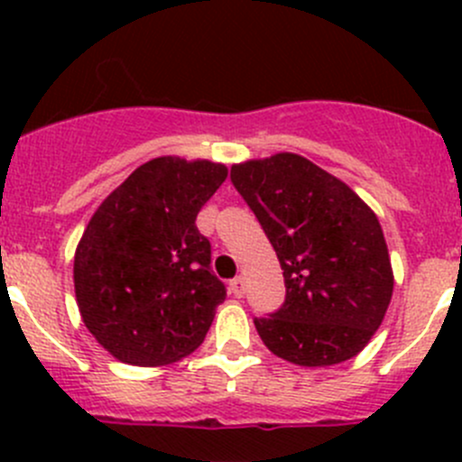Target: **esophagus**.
I'll return each mask as SVG.
<instances>
[{"instance_id": "1", "label": "esophagus", "mask_w": 462, "mask_h": 462, "mask_svg": "<svg viewBox=\"0 0 462 462\" xmlns=\"http://www.w3.org/2000/svg\"><path fill=\"white\" fill-rule=\"evenodd\" d=\"M230 292L235 297H244V292H245V282H244V277H235L230 282Z\"/></svg>"}]
</instances>
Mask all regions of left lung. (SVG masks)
<instances>
[{"label":"left lung","instance_id":"8db88e82","mask_svg":"<svg viewBox=\"0 0 462 462\" xmlns=\"http://www.w3.org/2000/svg\"><path fill=\"white\" fill-rule=\"evenodd\" d=\"M230 179L283 270L286 301L268 318H254L265 346L300 366L356 357L393 295L374 209L346 183L291 152L232 165Z\"/></svg>","mask_w":462,"mask_h":462}]
</instances>
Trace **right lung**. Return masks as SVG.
Listing matches in <instances>:
<instances>
[{"label":"right lung","mask_w":462,"mask_h":462,"mask_svg":"<svg viewBox=\"0 0 462 462\" xmlns=\"http://www.w3.org/2000/svg\"><path fill=\"white\" fill-rule=\"evenodd\" d=\"M227 167L161 156L134 170L88 221L73 283L88 333L116 360L162 366L203 344L226 286L197 214Z\"/></svg>","instance_id":"add662e5"}]
</instances>
